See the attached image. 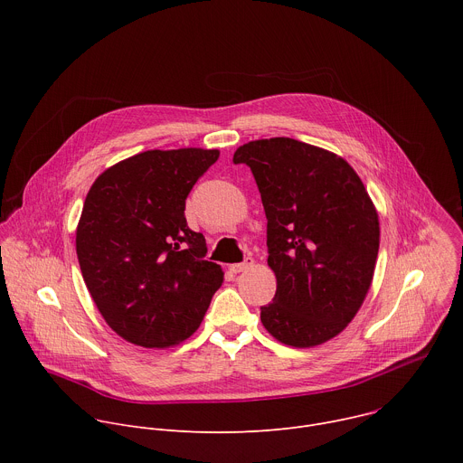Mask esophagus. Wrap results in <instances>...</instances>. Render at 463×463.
<instances>
[{"label":"esophagus","mask_w":463,"mask_h":463,"mask_svg":"<svg viewBox=\"0 0 463 463\" xmlns=\"http://www.w3.org/2000/svg\"><path fill=\"white\" fill-rule=\"evenodd\" d=\"M252 263H254L252 258H245L241 263H232V266H229V271L234 273V275H238V273H241V271L252 268Z\"/></svg>","instance_id":"34e87169"}]
</instances>
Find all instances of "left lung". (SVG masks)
<instances>
[{"label":"left lung","instance_id":"1","mask_svg":"<svg viewBox=\"0 0 463 463\" xmlns=\"http://www.w3.org/2000/svg\"><path fill=\"white\" fill-rule=\"evenodd\" d=\"M245 163L268 218L277 277L261 324L282 345L311 348L339 335L363 306L379 250V216L355 170L337 154L289 137L250 141Z\"/></svg>","mask_w":463,"mask_h":463}]
</instances>
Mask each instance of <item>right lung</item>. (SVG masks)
Wrapping results in <instances>:
<instances>
[{
    "label": "right lung",
    "mask_w": 463,
    "mask_h": 463,
    "mask_svg": "<svg viewBox=\"0 0 463 463\" xmlns=\"http://www.w3.org/2000/svg\"><path fill=\"white\" fill-rule=\"evenodd\" d=\"M220 150H148L104 170L77 227V256L93 302L117 335L168 348L200 327L223 271L205 260L184 200Z\"/></svg>",
    "instance_id": "right-lung-1"
}]
</instances>
